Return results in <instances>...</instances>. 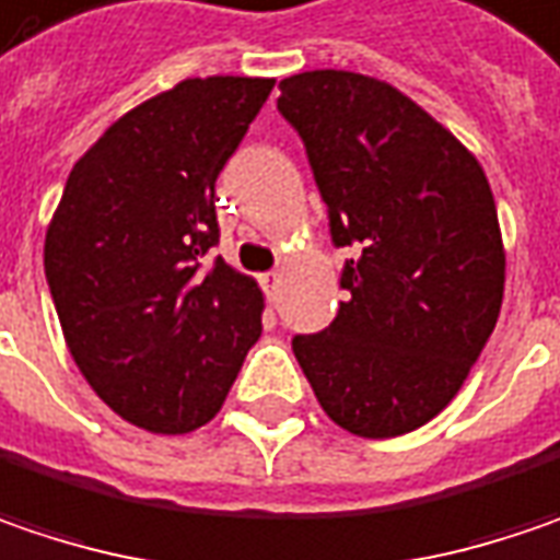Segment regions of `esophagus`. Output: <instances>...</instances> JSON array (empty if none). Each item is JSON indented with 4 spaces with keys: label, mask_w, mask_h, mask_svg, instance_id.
<instances>
[{
    "label": "esophagus",
    "mask_w": 560,
    "mask_h": 560,
    "mask_svg": "<svg viewBox=\"0 0 560 560\" xmlns=\"http://www.w3.org/2000/svg\"><path fill=\"white\" fill-rule=\"evenodd\" d=\"M261 287H265V293L270 295V299H277V295H280V287H283V273L270 270V273L261 277Z\"/></svg>",
    "instance_id": "esophagus-1"
}]
</instances>
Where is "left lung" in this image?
Wrapping results in <instances>:
<instances>
[{"label":"left lung","mask_w":560,"mask_h":560,"mask_svg":"<svg viewBox=\"0 0 560 560\" xmlns=\"http://www.w3.org/2000/svg\"><path fill=\"white\" fill-rule=\"evenodd\" d=\"M343 261L337 318L295 334L324 412L352 434L397 438L457 397L489 343L504 248L479 160L397 88L355 71L280 81Z\"/></svg>","instance_id":"obj_1"}]
</instances>
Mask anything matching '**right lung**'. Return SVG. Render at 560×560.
I'll use <instances>...</instances> for the list:
<instances>
[{
  "label": "right lung",
  "mask_w": 560,
  "mask_h": 560,
  "mask_svg": "<svg viewBox=\"0 0 560 560\" xmlns=\"http://www.w3.org/2000/svg\"><path fill=\"white\" fill-rule=\"evenodd\" d=\"M273 78H188L103 131L71 170L43 267L71 359L126 422L183 434L223 406L265 299L223 258L213 185Z\"/></svg>",
  "instance_id": "add662e5"
}]
</instances>
